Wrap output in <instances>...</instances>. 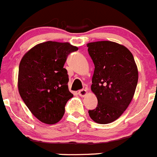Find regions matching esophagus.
<instances>
[{
	"label": "esophagus",
	"instance_id": "obj_1",
	"mask_svg": "<svg viewBox=\"0 0 157 157\" xmlns=\"http://www.w3.org/2000/svg\"><path fill=\"white\" fill-rule=\"evenodd\" d=\"M78 95H79L80 96L83 97V96H85L86 94H87V90H86V89H81V90L78 91Z\"/></svg>",
	"mask_w": 157,
	"mask_h": 157
}]
</instances>
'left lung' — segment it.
Segmentation results:
<instances>
[{
	"label": "left lung",
	"instance_id": "obj_1",
	"mask_svg": "<svg viewBox=\"0 0 157 157\" xmlns=\"http://www.w3.org/2000/svg\"><path fill=\"white\" fill-rule=\"evenodd\" d=\"M95 65L91 89L98 99L97 107L89 110L91 119L99 124L117 119L129 106L138 82L133 55L125 46L109 41L87 44Z\"/></svg>",
	"mask_w": 157,
	"mask_h": 157
}]
</instances>
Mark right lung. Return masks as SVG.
<instances>
[{
    "label": "right lung",
    "mask_w": 157,
    "mask_h": 157,
    "mask_svg": "<svg viewBox=\"0 0 157 157\" xmlns=\"http://www.w3.org/2000/svg\"><path fill=\"white\" fill-rule=\"evenodd\" d=\"M78 51L69 43L46 41L28 51L19 65L18 90L34 116L46 124H55L65 113L73 95L64 68L68 55Z\"/></svg>",
    "instance_id": "add662e5"
}]
</instances>
